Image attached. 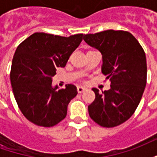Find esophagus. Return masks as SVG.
Returning a JSON list of instances; mask_svg holds the SVG:
<instances>
[{
	"label": "esophagus",
	"mask_w": 157,
	"mask_h": 157,
	"mask_svg": "<svg viewBox=\"0 0 157 157\" xmlns=\"http://www.w3.org/2000/svg\"><path fill=\"white\" fill-rule=\"evenodd\" d=\"M85 91H86L85 87H83V86H77V92H78V93H82V92H85Z\"/></svg>",
	"instance_id": "obj_1"
}]
</instances>
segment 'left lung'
<instances>
[{"label":"left lung","instance_id":"8db88e82","mask_svg":"<svg viewBox=\"0 0 157 157\" xmlns=\"http://www.w3.org/2000/svg\"><path fill=\"white\" fill-rule=\"evenodd\" d=\"M83 39L101 52L102 72L111 82L110 89L102 93L92 88L96 98L88 106L89 115L102 127L118 126L133 115L145 91V51L138 40L126 31L106 30L84 34Z\"/></svg>","mask_w":157,"mask_h":157}]
</instances>
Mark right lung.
Returning <instances> with one entry per match:
<instances>
[{
  "label": "right lung",
  "instance_id": "obj_1",
  "mask_svg": "<svg viewBox=\"0 0 157 157\" xmlns=\"http://www.w3.org/2000/svg\"><path fill=\"white\" fill-rule=\"evenodd\" d=\"M82 37L35 33L16 49L10 73L12 91L22 114L34 124L52 127L65 118L77 90L71 84L53 87L52 78L57 68L65 67Z\"/></svg>",
  "mask_w": 157,
  "mask_h": 157
}]
</instances>
